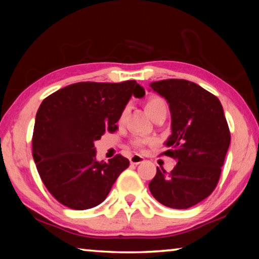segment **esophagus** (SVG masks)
<instances>
[{"instance_id": "34e87169", "label": "esophagus", "mask_w": 259, "mask_h": 259, "mask_svg": "<svg viewBox=\"0 0 259 259\" xmlns=\"http://www.w3.org/2000/svg\"><path fill=\"white\" fill-rule=\"evenodd\" d=\"M143 161H144V158L139 154H133L132 157L130 158V162H131V164H133V165H139Z\"/></svg>"}]
</instances>
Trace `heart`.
Here are the masks:
<instances>
[{"instance_id":"heart-1","label":"heart","mask_w":259,"mask_h":259,"mask_svg":"<svg viewBox=\"0 0 259 259\" xmlns=\"http://www.w3.org/2000/svg\"><path fill=\"white\" fill-rule=\"evenodd\" d=\"M145 108H146L147 114L150 115L151 118H153L155 114H158V113L166 112V109H167V106H166V102H165L164 99H161L159 97H151L147 100L146 105H145ZM126 113H127V108L122 112L121 116H120V121H122V120L125 119ZM146 143H147V140L146 139H141V138H138V139L134 140V145H136V146H138V147H143Z\"/></svg>"}]
</instances>
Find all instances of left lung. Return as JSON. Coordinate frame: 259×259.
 I'll return each instance as SVG.
<instances>
[{
    "instance_id": "1",
    "label": "left lung",
    "mask_w": 259,
    "mask_h": 259,
    "mask_svg": "<svg viewBox=\"0 0 259 259\" xmlns=\"http://www.w3.org/2000/svg\"><path fill=\"white\" fill-rule=\"evenodd\" d=\"M150 87L168 104L172 133L164 154L177 159V165L169 173L157 167L148 187L165 206L189 208L218 184L231 140L224 109L217 97L191 81L161 80Z\"/></svg>"
}]
</instances>
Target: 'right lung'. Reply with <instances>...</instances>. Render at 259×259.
Here are the masks:
<instances>
[{
    "instance_id": "1",
    "label": "right lung",
    "mask_w": 259,
    "mask_h": 259,
    "mask_svg": "<svg viewBox=\"0 0 259 259\" xmlns=\"http://www.w3.org/2000/svg\"><path fill=\"white\" fill-rule=\"evenodd\" d=\"M132 95H145L134 80L77 82L42 101L35 118L33 158L45 186L62 205L74 210L98 206L128 167L121 154L98 161L94 141L115 132Z\"/></svg>"
}]
</instances>
